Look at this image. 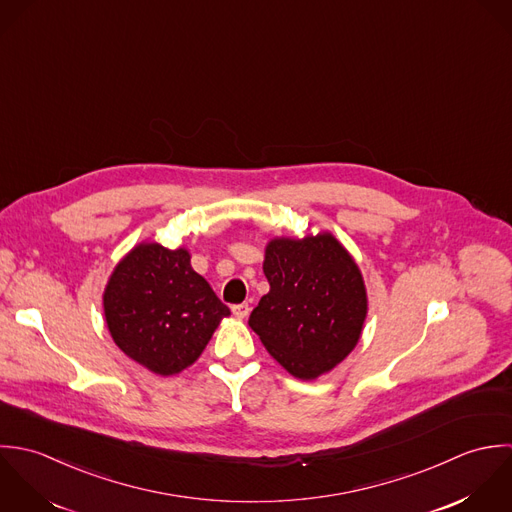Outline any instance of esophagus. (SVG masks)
<instances>
[{"label": "esophagus", "instance_id": "34e87169", "mask_svg": "<svg viewBox=\"0 0 512 512\" xmlns=\"http://www.w3.org/2000/svg\"><path fill=\"white\" fill-rule=\"evenodd\" d=\"M233 310V314H235V318H239V320H243V318H247L249 316V305L247 303H241V305H235V307L231 308Z\"/></svg>", "mask_w": 512, "mask_h": 512}]
</instances>
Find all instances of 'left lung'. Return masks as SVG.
<instances>
[{"label":"left lung","instance_id":"8db88e82","mask_svg":"<svg viewBox=\"0 0 512 512\" xmlns=\"http://www.w3.org/2000/svg\"><path fill=\"white\" fill-rule=\"evenodd\" d=\"M263 273L269 293L249 316L267 352L295 378L316 380L358 344L368 295L358 263L328 231L273 237Z\"/></svg>","mask_w":512,"mask_h":512}]
</instances>
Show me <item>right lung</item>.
<instances>
[{"instance_id": "1", "label": "right lung", "mask_w": 512, "mask_h": 512, "mask_svg": "<svg viewBox=\"0 0 512 512\" xmlns=\"http://www.w3.org/2000/svg\"><path fill=\"white\" fill-rule=\"evenodd\" d=\"M190 259L186 247L142 241L116 263L104 287V320L114 344L156 376L192 366L231 314Z\"/></svg>"}]
</instances>
